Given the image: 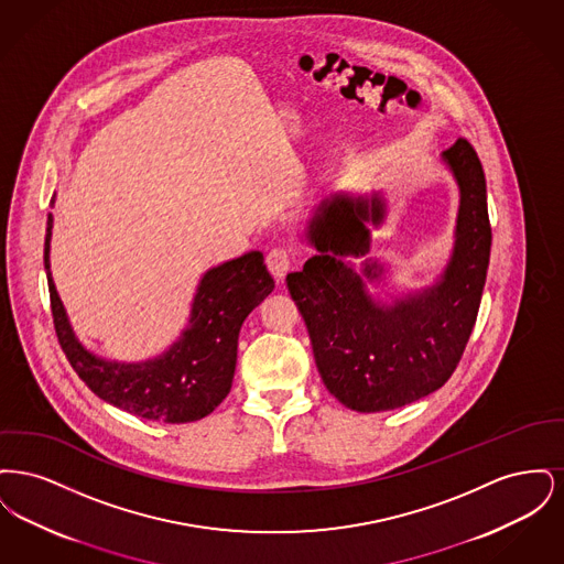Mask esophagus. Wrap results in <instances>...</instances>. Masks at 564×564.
Wrapping results in <instances>:
<instances>
[{"label": "esophagus", "mask_w": 564, "mask_h": 564, "mask_svg": "<svg viewBox=\"0 0 564 564\" xmlns=\"http://www.w3.org/2000/svg\"><path fill=\"white\" fill-rule=\"evenodd\" d=\"M292 260H294L292 247L274 245L269 253H267V267H269L270 274L281 281L285 276V272L292 267Z\"/></svg>", "instance_id": "obj_1"}]
</instances>
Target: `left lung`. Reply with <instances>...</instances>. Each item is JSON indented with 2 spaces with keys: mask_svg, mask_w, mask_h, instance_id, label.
I'll list each match as a JSON object with an SVG mask.
<instances>
[{
  "mask_svg": "<svg viewBox=\"0 0 564 564\" xmlns=\"http://www.w3.org/2000/svg\"><path fill=\"white\" fill-rule=\"evenodd\" d=\"M460 200L455 249L435 285L378 304L347 256L370 251L368 221L380 226L384 200L336 194L308 221L306 239L319 251L288 274L327 391L357 412H384L437 391L456 370L482 300L490 260V221L482 164L467 139L442 152ZM375 281L382 267L366 260Z\"/></svg>",
  "mask_w": 564,
  "mask_h": 564,
  "instance_id": "1",
  "label": "left lung"
}]
</instances>
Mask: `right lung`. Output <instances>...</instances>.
<instances>
[{
  "mask_svg": "<svg viewBox=\"0 0 564 564\" xmlns=\"http://www.w3.org/2000/svg\"><path fill=\"white\" fill-rule=\"evenodd\" d=\"M53 221L51 214L44 269L56 338L76 375L104 402L145 421L180 425L212 414L230 393L242 322L274 290L264 256L249 251L207 270L192 300L188 327L162 355L131 364L111 361L82 347L56 294L51 272Z\"/></svg>",
  "mask_w": 564,
  "mask_h": 564,
  "instance_id": "1",
  "label": "right lung"
}]
</instances>
